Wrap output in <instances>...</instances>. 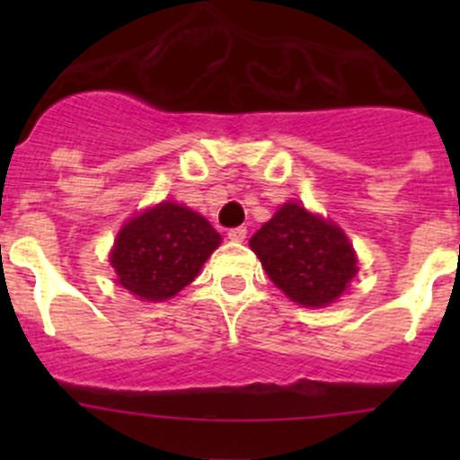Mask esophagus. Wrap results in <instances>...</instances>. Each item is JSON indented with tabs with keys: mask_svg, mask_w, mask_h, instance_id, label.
<instances>
[{
	"mask_svg": "<svg viewBox=\"0 0 460 460\" xmlns=\"http://www.w3.org/2000/svg\"><path fill=\"white\" fill-rule=\"evenodd\" d=\"M244 238H247V229H244V226H235V229L229 231L231 243H243Z\"/></svg>",
	"mask_w": 460,
	"mask_h": 460,
	"instance_id": "34e87169",
	"label": "esophagus"
}]
</instances>
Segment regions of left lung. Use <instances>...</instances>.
<instances>
[{
	"label": "left lung",
	"mask_w": 460,
	"mask_h": 460,
	"mask_svg": "<svg viewBox=\"0 0 460 460\" xmlns=\"http://www.w3.org/2000/svg\"><path fill=\"white\" fill-rule=\"evenodd\" d=\"M249 247L273 285L303 307L336 303L358 273V260L341 226L287 202L253 234Z\"/></svg>",
	"instance_id": "obj_1"
}]
</instances>
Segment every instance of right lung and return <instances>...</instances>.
Listing matches in <instances>:
<instances>
[{
    "label": "right lung",
    "mask_w": 460,
    "mask_h": 460,
    "mask_svg": "<svg viewBox=\"0 0 460 460\" xmlns=\"http://www.w3.org/2000/svg\"><path fill=\"white\" fill-rule=\"evenodd\" d=\"M222 238L207 217L171 200L128 220L111 249L118 285L148 303L182 291Z\"/></svg>",
    "instance_id": "obj_1"
}]
</instances>
